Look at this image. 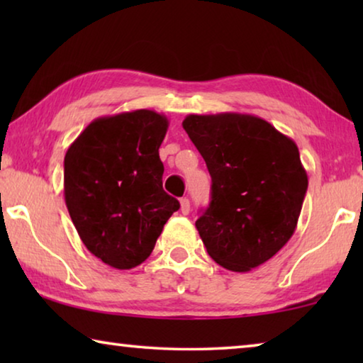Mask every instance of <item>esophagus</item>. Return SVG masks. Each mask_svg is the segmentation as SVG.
I'll return each mask as SVG.
<instances>
[{
	"mask_svg": "<svg viewBox=\"0 0 363 363\" xmlns=\"http://www.w3.org/2000/svg\"><path fill=\"white\" fill-rule=\"evenodd\" d=\"M190 211V201L189 199H181V213L182 214H189Z\"/></svg>",
	"mask_w": 363,
	"mask_h": 363,
	"instance_id": "obj_1",
	"label": "esophagus"
}]
</instances>
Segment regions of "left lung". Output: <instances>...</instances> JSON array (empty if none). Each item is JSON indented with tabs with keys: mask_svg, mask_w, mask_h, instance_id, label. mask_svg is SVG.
<instances>
[{
	"mask_svg": "<svg viewBox=\"0 0 363 363\" xmlns=\"http://www.w3.org/2000/svg\"><path fill=\"white\" fill-rule=\"evenodd\" d=\"M182 126L211 174L195 227L208 255L232 272L269 261L296 230L307 190L298 145L247 113L189 115Z\"/></svg>",
	"mask_w": 363,
	"mask_h": 363,
	"instance_id": "obj_1",
	"label": "left lung"
}]
</instances>
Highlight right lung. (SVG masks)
<instances>
[{
    "instance_id": "right-lung-1",
    "label": "right lung",
    "mask_w": 363,
    "mask_h": 363,
    "mask_svg": "<svg viewBox=\"0 0 363 363\" xmlns=\"http://www.w3.org/2000/svg\"><path fill=\"white\" fill-rule=\"evenodd\" d=\"M168 118L140 108L91 121L64 158L65 205L79 238L110 267L150 256L179 201L163 190Z\"/></svg>"
}]
</instances>
